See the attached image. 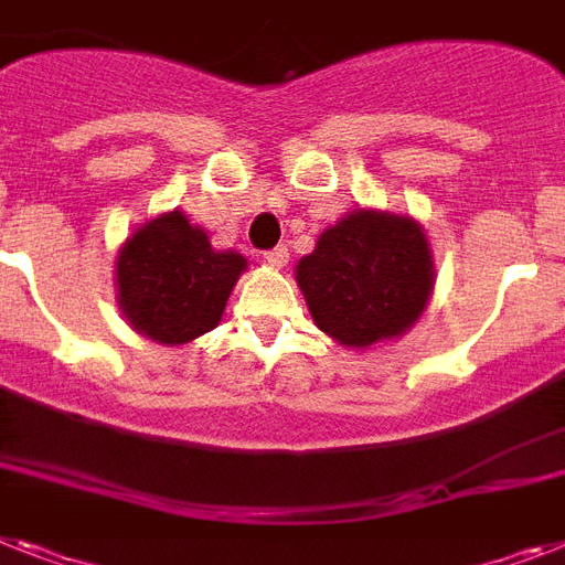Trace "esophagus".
Segmentation results:
<instances>
[{
	"mask_svg": "<svg viewBox=\"0 0 565 565\" xmlns=\"http://www.w3.org/2000/svg\"><path fill=\"white\" fill-rule=\"evenodd\" d=\"M263 263L271 265V268H282V265L288 263V248H286V245H277L274 250H265Z\"/></svg>",
	"mask_w": 565,
	"mask_h": 565,
	"instance_id": "1",
	"label": "esophagus"
}]
</instances>
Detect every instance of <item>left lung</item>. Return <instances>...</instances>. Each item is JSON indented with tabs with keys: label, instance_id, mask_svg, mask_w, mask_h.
Masks as SVG:
<instances>
[{
	"label": "left lung",
	"instance_id": "left-lung-1",
	"mask_svg": "<svg viewBox=\"0 0 565 565\" xmlns=\"http://www.w3.org/2000/svg\"><path fill=\"white\" fill-rule=\"evenodd\" d=\"M433 254L422 225L381 210H352L297 263V286L320 332L370 349L401 338L433 294Z\"/></svg>",
	"mask_w": 565,
	"mask_h": 565
}]
</instances>
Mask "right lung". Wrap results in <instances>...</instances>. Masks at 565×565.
<instances>
[{
  "mask_svg": "<svg viewBox=\"0 0 565 565\" xmlns=\"http://www.w3.org/2000/svg\"><path fill=\"white\" fill-rule=\"evenodd\" d=\"M245 268V256L213 250L202 227L170 210L143 222L118 250V306L138 334L181 347L216 329Z\"/></svg>",
  "mask_w": 565,
  "mask_h": 565,
  "instance_id": "right-lung-1",
  "label": "right lung"
}]
</instances>
